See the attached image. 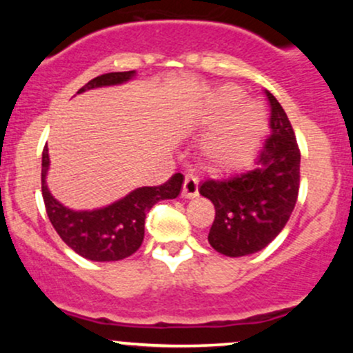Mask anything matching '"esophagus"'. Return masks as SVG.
<instances>
[{
    "mask_svg": "<svg viewBox=\"0 0 353 353\" xmlns=\"http://www.w3.org/2000/svg\"><path fill=\"white\" fill-rule=\"evenodd\" d=\"M197 194H199V179L192 176V174H189V176H185L184 185H182V196L185 199H192Z\"/></svg>",
    "mask_w": 353,
    "mask_h": 353,
    "instance_id": "obj_1",
    "label": "esophagus"
}]
</instances>
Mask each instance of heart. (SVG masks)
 Masks as SVG:
<instances>
[{
  "instance_id": "1",
  "label": "heart",
  "mask_w": 353,
  "mask_h": 353,
  "mask_svg": "<svg viewBox=\"0 0 353 353\" xmlns=\"http://www.w3.org/2000/svg\"><path fill=\"white\" fill-rule=\"evenodd\" d=\"M241 101L242 92L237 88H222L210 104L208 123L212 124L225 119ZM264 131V109L255 101H247L208 137L204 152L217 168L236 171L254 159L261 148Z\"/></svg>"
}]
</instances>
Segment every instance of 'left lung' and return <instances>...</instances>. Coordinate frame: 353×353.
Listing matches in <instances>:
<instances>
[{
  "label": "left lung",
  "instance_id": "left-lung-1",
  "mask_svg": "<svg viewBox=\"0 0 353 353\" xmlns=\"http://www.w3.org/2000/svg\"><path fill=\"white\" fill-rule=\"evenodd\" d=\"M270 104V134L250 171L201 184L216 208L209 244L219 254L242 257L269 245L285 228L301 184V151L292 124L277 99Z\"/></svg>",
  "mask_w": 353,
  "mask_h": 353
}]
</instances>
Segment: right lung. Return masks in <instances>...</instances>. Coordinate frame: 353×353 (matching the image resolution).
Masks as SVG:
<instances>
[{"label":"right lung","mask_w":353,"mask_h":353,"mask_svg":"<svg viewBox=\"0 0 353 353\" xmlns=\"http://www.w3.org/2000/svg\"><path fill=\"white\" fill-rule=\"evenodd\" d=\"M136 71L108 72L91 79L79 89L116 86L134 78ZM50 169V154L48 145L43 149L41 164V192L52 228L68 245L81 257L94 262H111L129 257L139 249L144 239L145 214L156 202L164 199H176L179 196L182 174L174 176L163 185L154 188H137L123 199L112 202L101 209L72 210L52 197L46 184V174Z\"/></svg>","instance_id":"add662e5"}]
</instances>
